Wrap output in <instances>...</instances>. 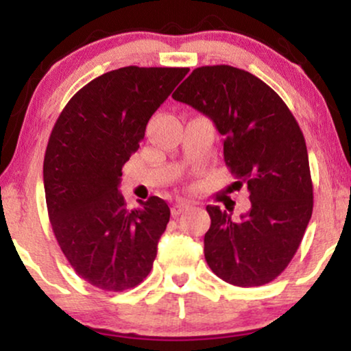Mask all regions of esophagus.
<instances>
[{
  "label": "esophagus",
  "instance_id": "34e87169",
  "mask_svg": "<svg viewBox=\"0 0 351 351\" xmlns=\"http://www.w3.org/2000/svg\"><path fill=\"white\" fill-rule=\"evenodd\" d=\"M191 207V204L188 201H178L176 204H173L171 207V215L173 217H178L180 214H183L184 210H188Z\"/></svg>",
  "mask_w": 351,
  "mask_h": 351
}]
</instances>
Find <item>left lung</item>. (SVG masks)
<instances>
[{"label":"left lung","instance_id":"1","mask_svg":"<svg viewBox=\"0 0 351 351\" xmlns=\"http://www.w3.org/2000/svg\"><path fill=\"white\" fill-rule=\"evenodd\" d=\"M173 99L212 119L234 184L250 191L251 208L239 220L207 206L208 267L237 287L272 282L293 259L313 214L311 171L298 123L267 84L227 64L194 69Z\"/></svg>","mask_w":351,"mask_h":351}]
</instances>
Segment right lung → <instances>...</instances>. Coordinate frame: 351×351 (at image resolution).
Returning a JSON list of instances; mask_svg holds the SVG:
<instances>
[{"label": "right lung", "instance_id": "obj_1", "mask_svg": "<svg viewBox=\"0 0 351 351\" xmlns=\"http://www.w3.org/2000/svg\"><path fill=\"white\" fill-rule=\"evenodd\" d=\"M188 71H110L84 86L53 126L43 160L48 217L66 259L100 290H130L152 269L170 207L152 196L130 210L118 186L150 117Z\"/></svg>", "mask_w": 351, "mask_h": 351}]
</instances>
